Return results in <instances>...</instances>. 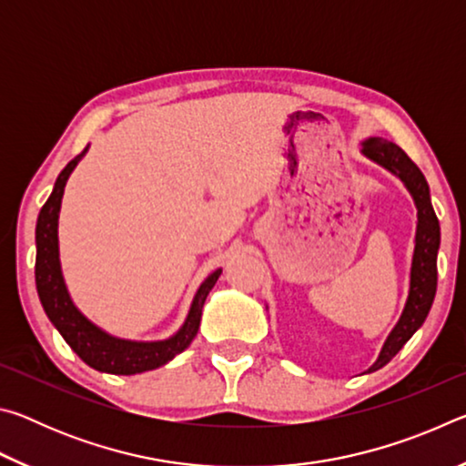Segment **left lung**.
<instances>
[{
    "mask_svg": "<svg viewBox=\"0 0 466 466\" xmlns=\"http://www.w3.org/2000/svg\"><path fill=\"white\" fill-rule=\"evenodd\" d=\"M364 154L372 157L384 168H389L407 185L417 205V234H415V255L411 265V289L405 304V310L400 314L397 327L386 339L380 356L376 364L370 368V372L380 370L382 366L397 356L403 350V345L413 337L417 329L423 325L425 317L431 309L433 296L438 288V248H440V224L433 214L430 201L428 180L417 168V164L409 157L403 149L389 139L372 137L364 141Z\"/></svg>",
    "mask_w": 466,
    "mask_h": 466,
    "instance_id": "left-lung-1",
    "label": "left lung"
}]
</instances>
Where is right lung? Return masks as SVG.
Masks as SVG:
<instances>
[{
    "label": "right lung",
    "mask_w": 466,
    "mask_h": 466,
    "mask_svg": "<svg viewBox=\"0 0 466 466\" xmlns=\"http://www.w3.org/2000/svg\"><path fill=\"white\" fill-rule=\"evenodd\" d=\"M86 154H77L66 168L61 170L57 177V183L49 199L43 205L41 214H38L36 222V263H35V279H36V291L41 298V304L46 312V317L59 330L61 337L66 339L67 345L80 356L86 364L94 370L108 374H139L147 372V370L160 368L170 361L180 351H185L199 330L201 322V310L205 304V298L216 286L222 269H218L209 275L208 279L201 283L199 291L193 299L191 312L185 320L183 329L178 330L175 337L167 339V341L157 343H136V341H123V339H115L106 335L105 330L94 327L92 322L82 317V312L76 309L69 299L66 289V283L61 278L59 267V248H57V218L61 208L63 188L76 164Z\"/></svg>",
    "instance_id": "obj_1"
}]
</instances>
